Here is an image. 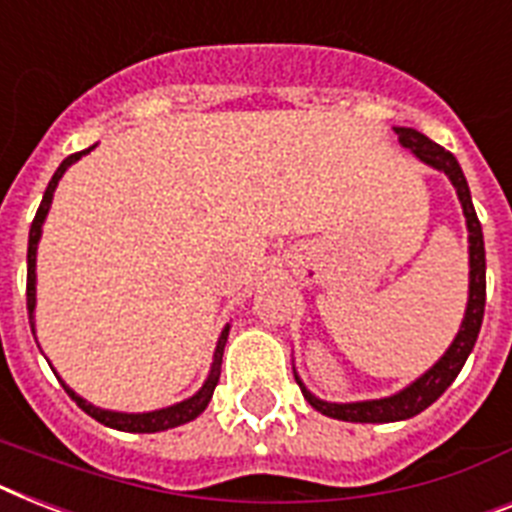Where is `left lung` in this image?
Returning a JSON list of instances; mask_svg holds the SVG:
<instances>
[{
    "label": "left lung",
    "mask_w": 512,
    "mask_h": 512,
    "mask_svg": "<svg viewBox=\"0 0 512 512\" xmlns=\"http://www.w3.org/2000/svg\"><path fill=\"white\" fill-rule=\"evenodd\" d=\"M394 134L400 136V144L410 149L415 157L431 168L442 170L444 176L450 178L455 191H458L460 205H463L465 226H468V263H471V284H468V305H465V318L460 323L458 336L452 339L450 350L444 352L429 371L421 378H415L413 384L405 386L402 392L384 397V400H365V402H326L318 400L313 392H307V386L297 378L299 389L305 394V400L318 410V413L336 418V421L350 423H394L407 421L413 415L423 413L431 402H436L447 392V386L458 378L460 368L465 365L468 355H471L473 344L479 339L481 321H484V302H486V252H484V234H481V223L476 218L471 202V189L465 181L463 170H460L458 160L452 152L434 144L429 136H423L415 128H394Z\"/></svg>",
    "instance_id": "8db88e82"
}]
</instances>
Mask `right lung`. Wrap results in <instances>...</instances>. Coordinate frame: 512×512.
I'll use <instances>...</instances> for the list:
<instances>
[{"instance_id":"1","label":"right lung","mask_w":512,"mask_h":512,"mask_svg":"<svg viewBox=\"0 0 512 512\" xmlns=\"http://www.w3.org/2000/svg\"><path fill=\"white\" fill-rule=\"evenodd\" d=\"M94 147L83 149V152H76V155L65 157L60 162V168L54 170L52 181H49L47 191H44V199H41L39 210H36V218L31 223V234H28V286H26V297H28V318H31V331H33V307H36V247H39V239H41V226H44V220H47L49 207H52V197H54V189L60 184L62 173L73 165L76 160H81L86 152H91ZM226 339H228V326L220 331V339H218V347H215V355H213V368H210V376L207 381L202 384L194 397L189 400L178 402V405H170V407H162V410H152V413H115V410H102V407H94L91 402H86L83 397H78L73 389H70L65 381H62V389L70 394V400H76V405L81 407L83 413L91 415L94 421L105 423L110 429H118V431H131V434H155V431H165V429H176L181 423H189L194 421L202 410L207 407V402L213 400V392L215 386H218V378H220V363H223V347H226Z\"/></svg>"}]
</instances>
